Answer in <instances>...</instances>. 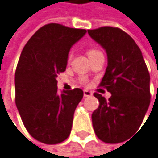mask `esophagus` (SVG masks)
Segmentation results:
<instances>
[{"label": "esophagus", "instance_id": "esophagus-1", "mask_svg": "<svg viewBox=\"0 0 158 158\" xmlns=\"http://www.w3.org/2000/svg\"><path fill=\"white\" fill-rule=\"evenodd\" d=\"M83 95H84V97H89V96H92V95H93V93H92L91 91L84 90V91H83Z\"/></svg>", "mask_w": 158, "mask_h": 158}]
</instances>
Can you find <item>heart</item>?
I'll list each match as a JSON object with an SVG mask.
<instances>
[{
	"label": "heart",
	"instance_id": "obj_1",
	"mask_svg": "<svg viewBox=\"0 0 158 158\" xmlns=\"http://www.w3.org/2000/svg\"><path fill=\"white\" fill-rule=\"evenodd\" d=\"M100 53H101V52H100L99 50L95 49V48H90V49L87 51V55H88V57H89V58L93 57V56H95V55H97V54H100ZM67 60H68V62L71 60V54H69Z\"/></svg>",
	"mask_w": 158,
	"mask_h": 158
}]
</instances>
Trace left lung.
<instances>
[{"mask_svg":"<svg viewBox=\"0 0 158 158\" xmlns=\"http://www.w3.org/2000/svg\"><path fill=\"white\" fill-rule=\"evenodd\" d=\"M88 33L107 52L108 66L99 86L111 94L109 100L94 94L99 106L92 114L93 127L99 139L119 143L144 119L151 99L150 74L139 48L126 31L106 26Z\"/></svg>","mask_w":158,"mask_h":158,"instance_id":"8db88e82","label":"left lung"}]
</instances>
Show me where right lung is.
<instances>
[{
    "label": "right lung",
    "mask_w": 158,
    "mask_h": 158,
    "mask_svg": "<svg viewBox=\"0 0 158 158\" xmlns=\"http://www.w3.org/2000/svg\"><path fill=\"white\" fill-rule=\"evenodd\" d=\"M84 29L49 23L25 45L15 73V101L27 131L45 144H57L70 135L74 112L83 97L75 88L58 93L57 77L64 72L71 47Z\"/></svg>",
    "instance_id": "1"
}]
</instances>
